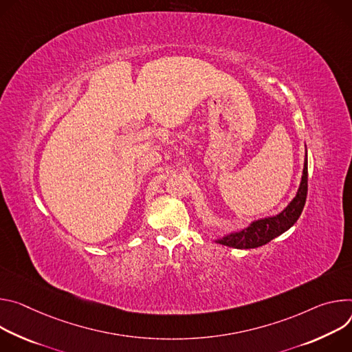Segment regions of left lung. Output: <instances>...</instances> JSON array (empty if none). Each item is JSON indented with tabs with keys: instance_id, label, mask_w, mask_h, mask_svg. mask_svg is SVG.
Instances as JSON below:
<instances>
[{
	"instance_id": "1",
	"label": "left lung",
	"mask_w": 352,
	"mask_h": 352,
	"mask_svg": "<svg viewBox=\"0 0 352 352\" xmlns=\"http://www.w3.org/2000/svg\"><path fill=\"white\" fill-rule=\"evenodd\" d=\"M307 196V161H305L302 182L295 199L289 203V206L276 217H270L264 219H258L253 222L249 228L242 232L232 233L218 241L221 245L235 248V249H254L263 246L280 236L281 233L288 230L300 217Z\"/></svg>"
}]
</instances>
